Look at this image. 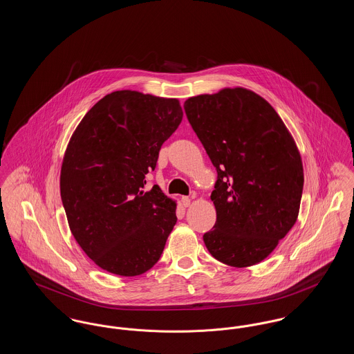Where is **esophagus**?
I'll return each mask as SVG.
<instances>
[{
  "label": "esophagus",
  "mask_w": 354,
  "mask_h": 354,
  "mask_svg": "<svg viewBox=\"0 0 354 354\" xmlns=\"http://www.w3.org/2000/svg\"><path fill=\"white\" fill-rule=\"evenodd\" d=\"M189 204H191V199H189L188 196H183V198H182V205H183V207H188Z\"/></svg>",
  "instance_id": "esophagus-1"
}]
</instances>
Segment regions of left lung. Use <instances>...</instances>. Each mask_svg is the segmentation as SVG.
Masks as SVG:
<instances>
[{
    "mask_svg": "<svg viewBox=\"0 0 354 354\" xmlns=\"http://www.w3.org/2000/svg\"><path fill=\"white\" fill-rule=\"evenodd\" d=\"M185 110L218 172L216 223L204 244L230 267L254 266L299 216L304 169L296 142L270 103L244 87L191 97Z\"/></svg>",
    "mask_w": 354,
    "mask_h": 354,
    "instance_id": "obj_1",
    "label": "left lung"
}]
</instances>
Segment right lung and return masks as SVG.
Segmentation results:
<instances>
[{"instance_id":"1","label":"right lung","mask_w":354,"mask_h":354,"mask_svg":"<svg viewBox=\"0 0 354 354\" xmlns=\"http://www.w3.org/2000/svg\"><path fill=\"white\" fill-rule=\"evenodd\" d=\"M183 118L179 100L133 90L103 97L68 140L59 188L70 231L102 270L131 277L160 259L176 202L145 191L162 145Z\"/></svg>"}]
</instances>
